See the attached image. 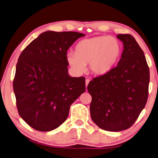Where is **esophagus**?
I'll list each match as a JSON object with an SVG mask.
<instances>
[{
    "instance_id": "1",
    "label": "esophagus",
    "mask_w": 158,
    "mask_h": 158,
    "mask_svg": "<svg viewBox=\"0 0 158 158\" xmlns=\"http://www.w3.org/2000/svg\"><path fill=\"white\" fill-rule=\"evenodd\" d=\"M85 81H86V87H87V85H88V84H89V82L90 81V80H89V79H86V80H85Z\"/></svg>"
}]
</instances>
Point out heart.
Segmentation results:
<instances>
[{
    "mask_svg": "<svg viewBox=\"0 0 158 158\" xmlns=\"http://www.w3.org/2000/svg\"><path fill=\"white\" fill-rule=\"evenodd\" d=\"M122 46L116 37L98 36L81 40L74 52L66 54V60L73 70L82 73L85 64L95 75H102L113 68L121 56Z\"/></svg>",
    "mask_w": 158,
    "mask_h": 158,
    "instance_id": "heart-1",
    "label": "heart"
}]
</instances>
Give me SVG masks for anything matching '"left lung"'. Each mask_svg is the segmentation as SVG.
Returning a JSON list of instances; mask_svg holds the SVG:
<instances>
[{
    "instance_id": "left-lung-1",
    "label": "left lung",
    "mask_w": 158,
    "mask_h": 158,
    "mask_svg": "<svg viewBox=\"0 0 158 158\" xmlns=\"http://www.w3.org/2000/svg\"><path fill=\"white\" fill-rule=\"evenodd\" d=\"M123 50L117 66L87 86L90 115L100 129L120 131L134 124L148 98L150 70L144 52L129 34H119Z\"/></svg>"
}]
</instances>
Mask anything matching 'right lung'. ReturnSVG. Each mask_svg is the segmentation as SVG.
<instances>
[{
    "mask_svg": "<svg viewBox=\"0 0 158 158\" xmlns=\"http://www.w3.org/2000/svg\"><path fill=\"white\" fill-rule=\"evenodd\" d=\"M85 34L47 31L21 53L13 87L19 114L34 129L60 127L71 105L85 92V78L69 75L67 50Z\"/></svg>",
    "mask_w": 158,
    "mask_h": 158,
    "instance_id": "add662e5",
    "label": "right lung"
}]
</instances>
